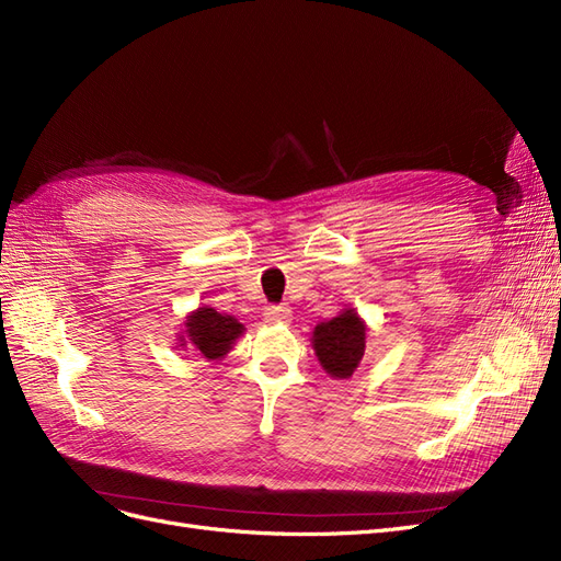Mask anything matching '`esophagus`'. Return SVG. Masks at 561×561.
Wrapping results in <instances>:
<instances>
[{"label":"esophagus","mask_w":561,"mask_h":561,"mask_svg":"<svg viewBox=\"0 0 561 561\" xmlns=\"http://www.w3.org/2000/svg\"><path fill=\"white\" fill-rule=\"evenodd\" d=\"M293 311L287 307H266L264 309V320L271 322V325H276V322H290Z\"/></svg>","instance_id":"obj_1"}]
</instances>
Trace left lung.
Returning a JSON list of instances; mask_svg holds the SVG:
<instances>
[{
  "instance_id": "left-lung-1",
  "label": "left lung",
  "mask_w": 561,
  "mask_h": 561,
  "mask_svg": "<svg viewBox=\"0 0 561 561\" xmlns=\"http://www.w3.org/2000/svg\"><path fill=\"white\" fill-rule=\"evenodd\" d=\"M367 342V325L353 307L339 311V316L322 320L313 328L311 344L320 367L332 379H348L358 369Z\"/></svg>"
}]
</instances>
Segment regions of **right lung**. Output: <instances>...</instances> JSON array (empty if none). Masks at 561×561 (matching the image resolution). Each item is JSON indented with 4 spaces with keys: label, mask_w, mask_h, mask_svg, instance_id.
Returning <instances> with one entry per match:
<instances>
[{
    "label": "right lung",
    "mask_w": 561,
    "mask_h": 561,
    "mask_svg": "<svg viewBox=\"0 0 561 561\" xmlns=\"http://www.w3.org/2000/svg\"><path fill=\"white\" fill-rule=\"evenodd\" d=\"M243 332L245 328L239 318L219 313L210 307H198L184 318V325L178 332V346L182 351H194L208 363H219L225 360V355Z\"/></svg>",
    "instance_id": "right-lung-1"
}]
</instances>
